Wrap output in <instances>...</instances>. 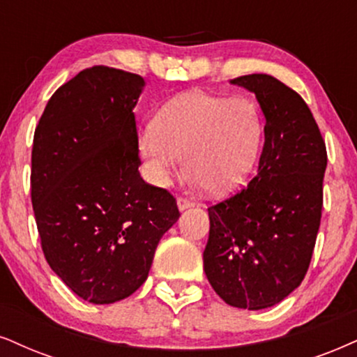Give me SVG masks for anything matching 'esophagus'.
<instances>
[{"instance_id":"34e87169","label":"esophagus","mask_w":357,"mask_h":357,"mask_svg":"<svg viewBox=\"0 0 357 357\" xmlns=\"http://www.w3.org/2000/svg\"><path fill=\"white\" fill-rule=\"evenodd\" d=\"M177 206H178V210H187V208H190V206H193V202L188 199H183V197H178Z\"/></svg>"}]
</instances>
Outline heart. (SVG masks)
Instances as JSON below:
<instances>
[{
  "instance_id": "obj_1",
  "label": "heart",
  "mask_w": 357,
  "mask_h": 357,
  "mask_svg": "<svg viewBox=\"0 0 357 357\" xmlns=\"http://www.w3.org/2000/svg\"><path fill=\"white\" fill-rule=\"evenodd\" d=\"M263 142L258 105L246 98L187 91L162 105L139 134L149 177L164 187L180 167L210 193L231 192L248 178Z\"/></svg>"
}]
</instances>
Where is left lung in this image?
Instances as JSON below:
<instances>
[{"instance_id": "1", "label": "left lung", "mask_w": 357, "mask_h": 357, "mask_svg": "<svg viewBox=\"0 0 357 357\" xmlns=\"http://www.w3.org/2000/svg\"><path fill=\"white\" fill-rule=\"evenodd\" d=\"M231 84L257 96L265 144L252 182L208 208L204 270L227 305L263 310L296 289L310 268L328 153L298 92L268 74H248Z\"/></svg>"}]
</instances>
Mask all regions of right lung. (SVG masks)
Returning <instances> with one entry per match:
<instances>
[{
	"label": "right lung",
	"instance_id": "obj_1",
	"mask_svg": "<svg viewBox=\"0 0 357 357\" xmlns=\"http://www.w3.org/2000/svg\"><path fill=\"white\" fill-rule=\"evenodd\" d=\"M137 74L94 66L57 89L34 130L31 202L44 257L82 300L111 305L147 280L177 202L139 174Z\"/></svg>",
	"mask_w": 357,
	"mask_h": 357
}]
</instances>
